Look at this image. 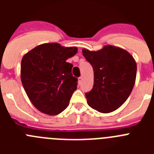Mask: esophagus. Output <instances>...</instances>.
I'll return each mask as SVG.
<instances>
[{
  "instance_id": "esophagus-1",
  "label": "esophagus",
  "mask_w": 154,
  "mask_h": 154,
  "mask_svg": "<svg viewBox=\"0 0 154 154\" xmlns=\"http://www.w3.org/2000/svg\"><path fill=\"white\" fill-rule=\"evenodd\" d=\"M82 80V76H80L79 78L78 79V82H79V84H80V83H81Z\"/></svg>"
}]
</instances>
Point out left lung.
<instances>
[{
	"instance_id": "left-lung-1",
	"label": "left lung",
	"mask_w": 154,
	"mask_h": 154,
	"mask_svg": "<svg viewBox=\"0 0 154 154\" xmlns=\"http://www.w3.org/2000/svg\"><path fill=\"white\" fill-rule=\"evenodd\" d=\"M82 55L94 71L93 88L85 94L87 103L102 113L113 112L133 90L137 76L135 59L125 49L110 45L96 51L83 48Z\"/></svg>"
}]
</instances>
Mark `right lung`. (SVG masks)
I'll list each match as a JSON object with an SVG mask.
<instances>
[{
    "mask_svg": "<svg viewBox=\"0 0 154 154\" xmlns=\"http://www.w3.org/2000/svg\"><path fill=\"white\" fill-rule=\"evenodd\" d=\"M78 51L76 47L58 43L39 45L23 56L21 79L34 106L43 113L55 116L67 108L77 89L72 75L73 65L66 62Z\"/></svg>",
    "mask_w": 154,
    "mask_h": 154,
    "instance_id": "add662e5",
    "label": "right lung"
}]
</instances>
